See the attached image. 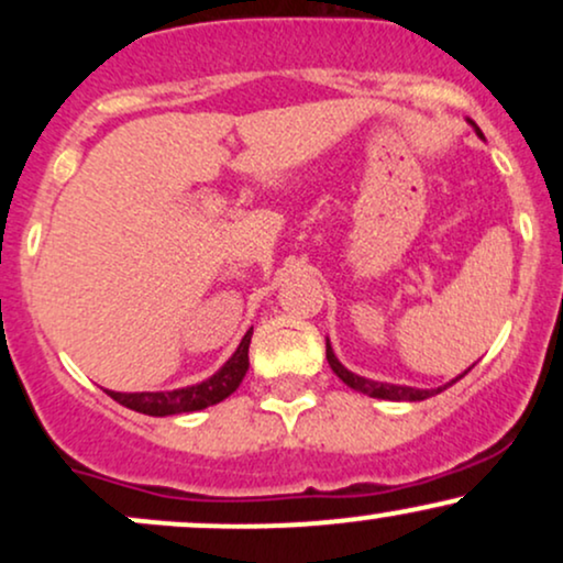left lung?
I'll return each instance as SVG.
<instances>
[{"instance_id":"obj_1","label":"left lung","mask_w":563,"mask_h":563,"mask_svg":"<svg viewBox=\"0 0 563 563\" xmlns=\"http://www.w3.org/2000/svg\"><path fill=\"white\" fill-rule=\"evenodd\" d=\"M471 124H474V121H471ZM474 129H476V134H479V137H482L479 126L474 124ZM325 357H328V365H331V371L341 380H344L349 389L363 391V394H367V397H376V399H391V402H421V399H429V397H434V394H439L442 389H448V386H452L457 378H463L471 371V367H468L466 373H461V376H457L455 380H450L448 386H437V389H412V386L384 384V380H371V378L357 376V373L346 371V367L341 365L339 360H335V354H333V349H331V341H328V344H325Z\"/></svg>"}]
</instances>
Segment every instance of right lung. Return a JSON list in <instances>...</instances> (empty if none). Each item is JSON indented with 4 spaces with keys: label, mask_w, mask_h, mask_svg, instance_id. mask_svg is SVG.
<instances>
[{
    "label": "right lung",
    "mask_w": 563,
    "mask_h": 563,
    "mask_svg": "<svg viewBox=\"0 0 563 563\" xmlns=\"http://www.w3.org/2000/svg\"><path fill=\"white\" fill-rule=\"evenodd\" d=\"M251 331H245L243 341L238 344L235 354L224 363L211 378L200 380L196 386H185V389L174 391H108L119 405L129 407V410L145 412V416H177V412H196L203 407L222 402L232 391L241 386V380L249 371V344H251Z\"/></svg>",
    "instance_id": "1"
}]
</instances>
